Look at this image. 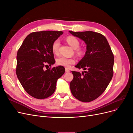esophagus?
<instances>
[{"instance_id":"esophagus-1","label":"esophagus","mask_w":133,"mask_h":133,"mask_svg":"<svg viewBox=\"0 0 133 133\" xmlns=\"http://www.w3.org/2000/svg\"><path fill=\"white\" fill-rule=\"evenodd\" d=\"M65 71L66 72H69L70 70L69 69H68V68H65Z\"/></svg>"}]
</instances>
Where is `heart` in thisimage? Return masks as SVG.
Wrapping results in <instances>:
<instances>
[{
  "mask_svg": "<svg viewBox=\"0 0 133 133\" xmlns=\"http://www.w3.org/2000/svg\"><path fill=\"white\" fill-rule=\"evenodd\" d=\"M67 43L73 48L76 49V53L79 56H81L84 54V50L82 48H79L80 45V42L79 40L73 36H69L66 39ZM60 41L59 40L57 39L51 45L52 52L54 54L57 55L59 53V48L60 46ZM75 63V60L72 58H66L65 57H62L57 59V64L58 65H61L65 67L66 68H69L72 64H74Z\"/></svg>",
  "mask_w": 133,
  "mask_h": 133,
  "instance_id": "1",
  "label": "heart"
}]
</instances>
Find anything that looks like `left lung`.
Instances as JSON below:
<instances>
[{
  "instance_id": "obj_1",
  "label": "left lung",
  "mask_w": 133,
  "mask_h": 133,
  "mask_svg": "<svg viewBox=\"0 0 133 133\" xmlns=\"http://www.w3.org/2000/svg\"><path fill=\"white\" fill-rule=\"evenodd\" d=\"M69 32L87 44L85 54L75 67L87 71L82 74L71 71L74 78L70 83L71 92L80 101H93L103 93L112 79L113 53L102 34L92 31Z\"/></svg>"
}]
</instances>
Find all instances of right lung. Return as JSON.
Returning a JSON list of instances; mask_svg holds the SVG:
<instances>
[{"label":"right lung","instance_id":"right-lung-1","mask_svg":"<svg viewBox=\"0 0 133 133\" xmlns=\"http://www.w3.org/2000/svg\"><path fill=\"white\" fill-rule=\"evenodd\" d=\"M63 33L58 31L33 32L18 50L16 74L27 93L36 99H45L53 94L58 79L65 73L63 66L44 70L48 64L51 66L55 63L51 45Z\"/></svg>","mask_w":133,"mask_h":133}]
</instances>
